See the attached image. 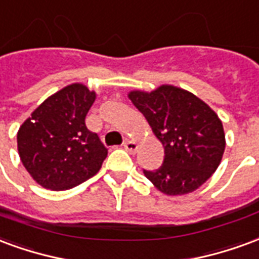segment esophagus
Listing matches in <instances>:
<instances>
[{
    "mask_svg": "<svg viewBox=\"0 0 259 259\" xmlns=\"http://www.w3.org/2000/svg\"><path fill=\"white\" fill-rule=\"evenodd\" d=\"M124 148H125V150H127V152L135 153L138 150V148H139V145H138L135 141H130V139H128V141H125V142H124Z\"/></svg>",
    "mask_w": 259,
    "mask_h": 259,
    "instance_id": "obj_1",
    "label": "esophagus"
}]
</instances>
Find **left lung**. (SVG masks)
<instances>
[{
  "label": "left lung",
  "instance_id": "1",
  "mask_svg": "<svg viewBox=\"0 0 259 259\" xmlns=\"http://www.w3.org/2000/svg\"><path fill=\"white\" fill-rule=\"evenodd\" d=\"M128 98L164 146L163 165L143 171L146 178L167 196L199 189L217 171L225 152L218 114L194 94L168 84L150 92L131 91Z\"/></svg>",
  "mask_w": 259,
  "mask_h": 259
}]
</instances>
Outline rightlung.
Instances as JSON below:
<instances>
[{
    "instance_id": "obj_1",
    "label": "right lung",
    "mask_w": 259,
    "mask_h": 259,
    "mask_svg": "<svg viewBox=\"0 0 259 259\" xmlns=\"http://www.w3.org/2000/svg\"><path fill=\"white\" fill-rule=\"evenodd\" d=\"M95 99V91L70 84L48 96L19 128V157L45 189H71L101 169L107 149L85 127Z\"/></svg>"
}]
</instances>
